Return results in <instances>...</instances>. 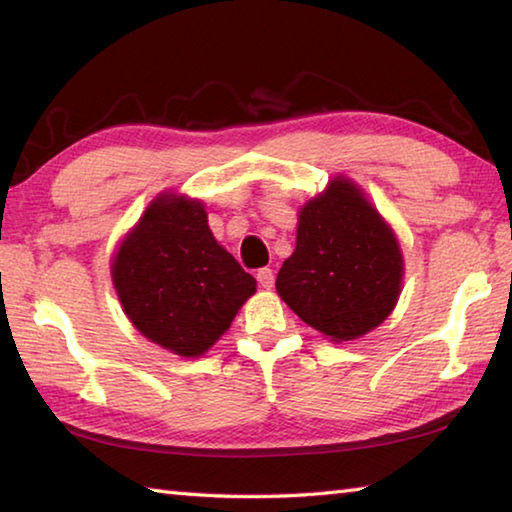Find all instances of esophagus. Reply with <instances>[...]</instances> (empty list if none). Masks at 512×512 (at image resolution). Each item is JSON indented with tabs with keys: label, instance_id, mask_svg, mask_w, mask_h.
<instances>
[{
	"label": "esophagus",
	"instance_id": "34e87169",
	"mask_svg": "<svg viewBox=\"0 0 512 512\" xmlns=\"http://www.w3.org/2000/svg\"><path fill=\"white\" fill-rule=\"evenodd\" d=\"M256 278H258V283H260V287H263V289H272L274 287V272L269 267L258 269Z\"/></svg>",
	"mask_w": 512,
	"mask_h": 512
}]
</instances>
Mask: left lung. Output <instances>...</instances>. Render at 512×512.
<instances>
[{
  "label": "left lung",
  "instance_id": "1",
  "mask_svg": "<svg viewBox=\"0 0 512 512\" xmlns=\"http://www.w3.org/2000/svg\"><path fill=\"white\" fill-rule=\"evenodd\" d=\"M403 289V254L354 180L334 176L298 211L296 247L276 292L301 321L334 343L361 339L392 314Z\"/></svg>",
  "mask_w": 512,
  "mask_h": 512
}]
</instances>
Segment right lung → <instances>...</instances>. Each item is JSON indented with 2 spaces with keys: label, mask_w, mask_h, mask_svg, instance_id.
I'll list each match as a JSON object with an SVG mask.
<instances>
[{
  "label": "right lung",
  "mask_w": 512,
  "mask_h": 512,
  "mask_svg": "<svg viewBox=\"0 0 512 512\" xmlns=\"http://www.w3.org/2000/svg\"><path fill=\"white\" fill-rule=\"evenodd\" d=\"M111 281L133 327L185 359L211 350L256 292V278L211 234L205 205L171 189L120 240Z\"/></svg>",
  "instance_id": "obj_1"
}]
</instances>
